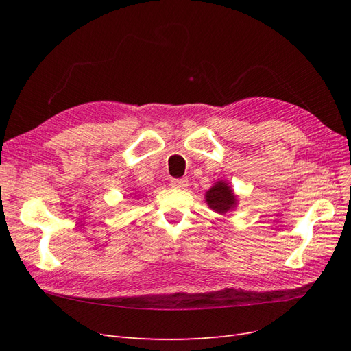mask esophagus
Masks as SVG:
<instances>
[{"mask_svg": "<svg viewBox=\"0 0 351 351\" xmlns=\"http://www.w3.org/2000/svg\"><path fill=\"white\" fill-rule=\"evenodd\" d=\"M171 186L174 189H186L189 186V180L187 178H173Z\"/></svg>", "mask_w": 351, "mask_h": 351, "instance_id": "esophagus-1", "label": "esophagus"}]
</instances>
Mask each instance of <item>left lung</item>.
I'll use <instances>...</instances> for the list:
<instances>
[{
	"instance_id": "left-lung-1",
	"label": "left lung",
	"mask_w": 351,
	"mask_h": 351,
	"mask_svg": "<svg viewBox=\"0 0 351 351\" xmlns=\"http://www.w3.org/2000/svg\"><path fill=\"white\" fill-rule=\"evenodd\" d=\"M205 202L208 204L209 209H212L215 214L219 215L230 214V212L234 210L236 206L239 205L234 190H232L230 183L224 182V180H218L217 183H214V186L206 190Z\"/></svg>"
}]
</instances>
